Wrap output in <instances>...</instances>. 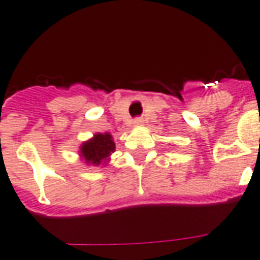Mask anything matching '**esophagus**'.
<instances>
[{
	"mask_svg": "<svg viewBox=\"0 0 260 260\" xmlns=\"http://www.w3.org/2000/svg\"><path fill=\"white\" fill-rule=\"evenodd\" d=\"M134 124H135V125H140V124H143V120H141V119H135L134 120Z\"/></svg>",
	"mask_w": 260,
	"mask_h": 260,
	"instance_id": "34e87169",
	"label": "esophagus"
}]
</instances>
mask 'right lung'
Wrapping results in <instances>:
<instances>
[{
	"label": "right lung",
	"instance_id": "add662e5",
	"mask_svg": "<svg viewBox=\"0 0 260 260\" xmlns=\"http://www.w3.org/2000/svg\"><path fill=\"white\" fill-rule=\"evenodd\" d=\"M115 152V143L108 132L93 135L92 139L80 145V157L86 161L87 165L99 167L110 160L111 153Z\"/></svg>",
	"mask_w": 260,
	"mask_h": 260
}]
</instances>
